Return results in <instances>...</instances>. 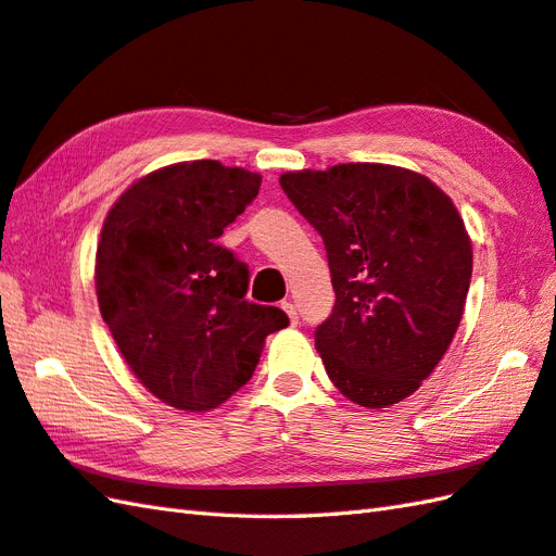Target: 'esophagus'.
<instances>
[{
	"mask_svg": "<svg viewBox=\"0 0 556 556\" xmlns=\"http://www.w3.org/2000/svg\"><path fill=\"white\" fill-rule=\"evenodd\" d=\"M281 309L289 315L291 325H295V321H299V309H295V303L291 299L289 301H281Z\"/></svg>",
	"mask_w": 556,
	"mask_h": 556,
	"instance_id": "esophagus-1",
	"label": "esophagus"
}]
</instances>
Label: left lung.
<instances>
[{"label":"left lung","mask_w":556,"mask_h":556,"mask_svg":"<svg viewBox=\"0 0 556 556\" xmlns=\"http://www.w3.org/2000/svg\"><path fill=\"white\" fill-rule=\"evenodd\" d=\"M325 239L331 317L315 348L331 383L381 409L415 393L455 339L473 251L453 199L429 177L386 163H341L279 177Z\"/></svg>","instance_id":"8db88e82"}]
</instances>
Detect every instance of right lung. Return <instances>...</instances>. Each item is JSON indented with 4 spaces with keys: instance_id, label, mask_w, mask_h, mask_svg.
I'll list each match as a JSON object with an SVG mask.
<instances>
[{
    "instance_id": "right-lung-1",
    "label": "right lung",
    "mask_w": 556,
    "mask_h": 556,
    "mask_svg": "<svg viewBox=\"0 0 556 556\" xmlns=\"http://www.w3.org/2000/svg\"><path fill=\"white\" fill-rule=\"evenodd\" d=\"M261 182L219 161L173 163L135 179L103 219L101 317L139 383L175 409L223 405L289 325L279 307L247 301V265L217 243Z\"/></svg>"
}]
</instances>
